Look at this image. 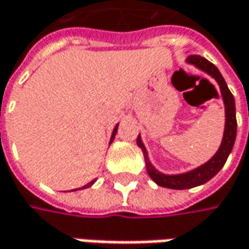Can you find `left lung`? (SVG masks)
<instances>
[{
    "instance_id": "1",
    "label": "left lung",
    "mask_w": 249,
    "mask_h": 249,
    "mask_svg": "<svg viewBox=\"0 0 249 249\" xmlns=\"http://www.w3.org/2000/svg\"><path fill=\"white\" fill-rule=\"evenodd\" d=\"M187 62L195 65L196 68L205 71L206 73H209L212 78H214L216 82L219 83L220 86V90H222L223 100H224V107H226V128H224V135H223L222 145L219 147L217 153L212 157L208 163H205L203 166L195 168L189 173L185 174H177V176H166V174H161L159 173L157 170L152 167L150 161H149V157L146 153V149L141 138L138 136L136 138V143L138 146L143 150V155H145V161H146V170H147V174L150 176V178L156 182L157 185L160 187H164V188H171V189H188L194 188V187H198L202 185L205 182H208L209 179L213 178L219 171L220 168L224 166L227 157L231 152L232 146H234V141H235V135H237V120H235V103H234V97H232L231 92L227 88V83L223 79L222 73L219 72V70L200 55H189L187 58Z\"/></svg>"
}]
</instances>
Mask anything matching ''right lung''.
<instances>
[{
  "label": "right lung",
  "instance_id": "obj_1",
  "mask_svg": "<svg viewBox=\"0 0 249 249\" xmlns=\"http://www.w3.org/2000/svg\"><path fill=\"white\" fill-rule=\"evenodd\" d=\"M117 128H118V125H117V126H115V128H114L113 135H111V141H110V142H113L114 136H115V134H117ZM92 184H93V181H92V182H89V184H86V185H85V187H82V188H88V187H90V185H92Z\"/></svg>",
  "mask_w": 249,
  "mask_h": 249
}]
</instances>
